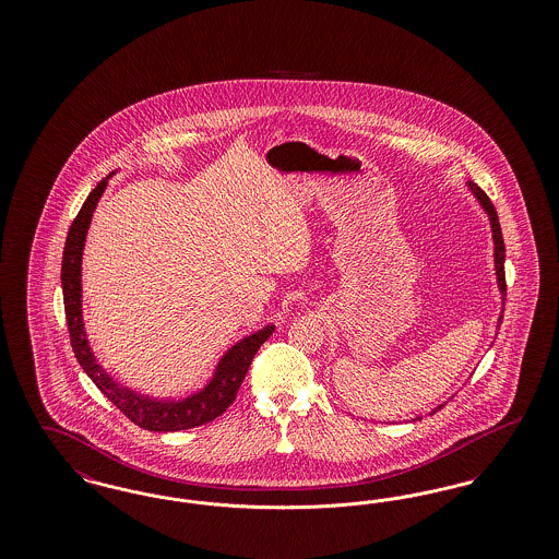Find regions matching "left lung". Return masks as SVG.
<instances>
[{"instance_id": "1", "label": "left lung", "mask_w": 559, "mask_h": 559, "mask_svg": "<svg viewBox=\"0 0 559 559\" xmlns=\"http://www.w3.org/2000/svg\"><path fill=\"white\" fill-rule=\"evenodd\" d=\"M469 190L474 192V197L478 199L481 210L488 213V219H490V228H492V240H495V272H497V285H499V292L503 295V301H506L507 285H506V242H503V233H501V224H499V215L497 210L492 205V201L486 197V192L481 188L476 187L474 182H467ZM499 322H503V312L499 317ZM442 408V404L438 406ZM438 408H433L431 413H436ZM421 419V417H417Z\"/></svg>"}]
</instances>
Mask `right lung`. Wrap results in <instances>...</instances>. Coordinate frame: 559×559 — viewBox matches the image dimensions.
Returning <instances> with one entry per match:
<instances>
[{"mask_svg": "<svg viewBox=\"0 0 559 559\" xmlns=\"http://www.w3.org/2000/svg\"><path fill=\"white\" fill-rule=\"evenodd\" d=\"M107 182L108 178L100 180L98 187L87 194L83 207L69 228L64 253H62L60 281H62L67 326H69L75 358L81 369L87 372V377L96 383V388L138 427H144L148 431H180V429L210 424L237 399V392L245 374L249 371V365L260 346L272 335L274 324H267L258 333L242 337L239 344L230 347L217 362L210 383L201 392L188 399L153 400L135 394L130 388H123L117 381H112V377L96 362V356L92 354L87 335L83 331V317H81V255H83L85 235L92 222V213L96 210Z\"/></svg>", "mask_w": 559, "mask_h": 559, "instance_id": "right-lung-1", "label": "right lung"}]
</instances>
